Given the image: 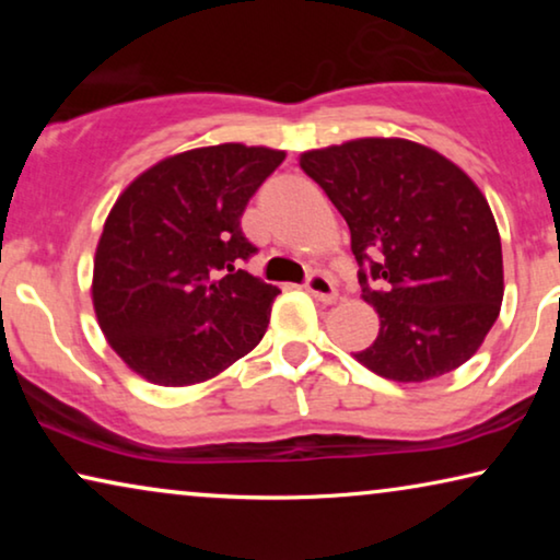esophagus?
Returning a JSON list of instances; mask_svg holds the SVG:
<instances>
[{"mask_svg":"<svg viewBox=\"0 0 560 560\" xmlns=\"http://www.w3.org/2000/svg\"><path fill=\"white\" fill-rule=\"evenodd\" d=\"M305 290L320 303H334L336 301V285L326 272H311L305 280Z\"/></svg>","mask_w":560,"mask_h":560,"instance_id":"esophagus-1","label":"esophagus"}]
</instances>
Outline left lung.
<instances>
[{
  "label": "left lung",
  "mask_w": 560,
  "mask_h": 560,
  "mask_svg": "<svg viewBox=\"0 0 560 560\" xmlns=\"http://www.w3.org/2000/svg\"><path fill=\"white\" fill-rule=\"evenodd\" d=\"M301 167L347 219L362 298L380 313L357 362L425 382L477 354L504 295L500 232L477 183L400 137L308 150Z\"/></svg>",
  "instance_id": "1"
}]
</instances>
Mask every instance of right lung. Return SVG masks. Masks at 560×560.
<instances>
[{
  "label": "right lung",
  "mask_w": 560,
  "mask_h": 560,
  "mask_svg": "<svg viewBox=\"0 0 560 560\" xmlns=\"http://www.w3.org/2000/svg\"><path fill=\"white\" fill-rule=\"evenodd\" d=\"M282 160L240 142L178 152L112 206L91 298L109 347L152 385L206 382L262 341L280 290L242 270L257 247L240 219Z\"/></svg>",
  "instance_id": "add662e5"
}]
</instances>
